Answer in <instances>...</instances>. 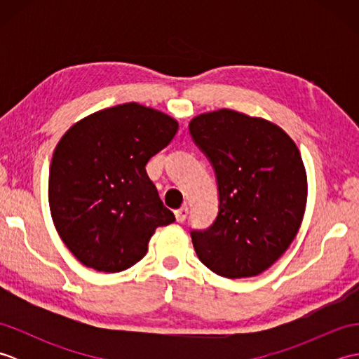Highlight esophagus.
Listing matches in <instances>:
<instances>
[{"label":"esophagus","instance_id":"obj_1","mask_svg":"<svg viewBox=\"0 0 359 359\" xmlns=\"http://www.w3.org/2000/svg\"><path fill=\"white\" fill-rule=\"evenodd\" d=\"M174 215H175V219H177V222H184L188 216V207H182L179 210H175Z\"/></svg>","mask_w":359,"mask_h":359}]
</instances>
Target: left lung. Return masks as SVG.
<instances>
[{"label": "left lung", "instance_id": "left-lung-1", "mask_svg": "<svg viewBox=\"0 0 359 359\" xmlns=\"http://www.w3.org/2000/svg\"><path fill=\"white\" fill-rule=\"evenodd\" d=\"M189 133L216 171L219 215L193 231L203 265L228 279L257 276L285 253L302 224L307 172L290 135L233 109L201 114Z\"/></svg>", "mask_w": 359, "mask_h": 359}]
</instances>
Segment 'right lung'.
Instances as JSON below:
<instances>
[{"mask_svg": "<svg viewBox=\"0 0 359 359\" xmlns=\"http://www.w3.org/2000/svg\"><path fill=\"white\" fill-rule=\"evenodd\" d=\"M177 129V120L133 102L90 114L60 139L49 170L50 215L83 265L123 271L147 255L156 228L174 222L144 166Z\"/></svg>", "mask_w": 359, "mask_h": 359, "instance_id": "obj_1", "label": "right lung"}]
</instances>
